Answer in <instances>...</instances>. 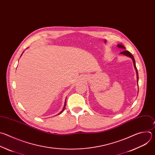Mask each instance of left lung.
Wrapping results in <instances>:
<instances>
[{
    "label": "left lung",
    "instance_id": "8db88e82",
    "mask_svg": "<svg viewBox=\"0 0 155 155\" xmlns=\"http://www.w3.org/2000/svg\"><path fill=\"white\" fill-rule=\"evenodd\" d=\"M118 48H121V49H125V47L121 45V44H118L117 46ZM120 54H122V55H124L127 57H128L130 58H131L133 61V64H134V67L135 68V70H136V75H137V85H138V80H139V76H138V72H137V68H136V61H135V60H134V58L133 57V55L128 51H125L124 50L123 51L121 52ZM138 91H139V88H138Z\"/></svg>",
    "mask_w": 155,
    "mask_h": 155
}]
</instances>
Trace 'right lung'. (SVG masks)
Returning a JSON list of instances; mask_svg holds the SVG:
<instances>
[{"instance_id": "add662e5", "label": "right lung", "mask_w": 155, "mask_h": 155, "mask_svg": "<svg viewBox=\"0 0 155 155\" xmlns=\"http://www.w3.org/2000/svg\"><path fill=\"white\" fill-rule=\"evenodd\" d=\"M22 54H21V55H22ZM65 106H66V100H65V104H64V108H63V109H62V110H61V112H60V113H59V114H61V112H63V111H64V109H65Z\"/></svg>"}]
</instances>
